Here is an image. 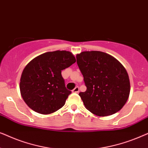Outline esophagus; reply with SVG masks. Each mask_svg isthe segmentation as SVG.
<instances>
[{
	"label": "esophagus",
	"mask_w": 148,
	"mask_h": 148,
	"mask_svg": "<svg viewBox=\"0 0 148 148\" xmlns=\"http://www.w3.org/2000/svg\"><path fill=\"white\" fill-rule=\"evenodd\" d=\"M79 87H75L73 90H72V92L73 93H79Z\"/></svg>",
	"instance_id": "esophagus-1"
}]
</instances>
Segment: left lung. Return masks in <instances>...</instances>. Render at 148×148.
I'll list each match as a JSON object with an SVG mask.
<instances>
[{"label": "left lung", "mask_w": 148, "mask_h": 148, "mask_svg": "<svg viewBox=\"0 0 148 148\" xmlns=\"http://www.w3.org/2000/svg\"><path fill=\"white\" fill-rule=\"evenodd\" d=\"M76 58L87 88L79 94L85 107L99 116L120 110L130 93L129 75L123 64L100 51L82 52Z\"/></svg>", "instance_id": "left-lung-1"}]
</instances>
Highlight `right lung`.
<instances>
[{"instance_id":"obj_1","label":"right lung","mask_w":148,"mask_h":148,"mask_svg":"<svg viewBox=\"0 0 148 148\" xmlns=\"http://www.w3.org/2000/svg\"><path fill=\"white\" fill-rule=\"evenodd\" d=\"M76 62L71 52H48L32 60L22 72L19 88L24 102L35 112L51 114L61 108L71 92L61 71Z\"/></svg>"}]
</instances>
